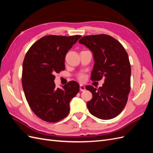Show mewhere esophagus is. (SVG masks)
Wrapping results in <instances>:
<instances>
[{
	"label": "esophagus",
	"mask_w": 153,
	"mask_h": 153,
	"mask_svg": "<svg viewBox=\"0 0 153 153\" xmlns=\"http://www.w3.org/2000/svg\"><path fill=\"white\" fill-rule=\"evenodd\" d=\"M85 85H82V84H81L80 85V86H79V90H80V91H85Z\"/></svg>",
	"instance_id": "esophagus-1"
}]
</instances>
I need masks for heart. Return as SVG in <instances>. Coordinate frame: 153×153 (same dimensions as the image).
Here are the masks:
<instances>
[{"mask_svg":"<svg viewBox=\"0 0 153 153\" xmlns=\"http://www.w3.org/2000/svg\"><path fill=\"white\" fill-rule=\"evenodd\" d=\"M79 79L80 80H83V79H84V77H83V76L81 75V76L79 77Z\"/></svg>","mask_w":153,"mask_h":153,"instance_id":"b5f03b06","label":"heart"}]
</instances>
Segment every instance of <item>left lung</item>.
<instances>
[{"mask_svg": "<svg viewBox=\"0 0 153 153\" xmlns=\"http://www.w3.org/2000/svg\"><path fill=\"white\" fill-rule=\"evenodd\" d=\"M91 50L95 63L91 80L105 83L98 89L86 87L92 94L87 102L91 114L101 120H110L119 115L128 100L131 90V68L128 54L121 43L105 34L84 36L79 41Z\"/></svg>", "mask_w": 153, "mask_h": 153, "instance_id": "1", "label": "left lung"}]
</instances>
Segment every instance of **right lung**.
Here are the masks:
<instances>
[{"instance_id":"right-lung-1","label":"right lung","mask_w":153,"mask_h":153,"mask_svg":"<svg viewBox=\"0 0 153 153\" xmlns=\"http://www.w3.org/2000/svg\"><path fill=\"white\" fill-rule=\"evenodd\" d=\"M81 36H46L30 47L22 64V85L26 99L33 113L47 122L65 118L70 101L79 91L72 81L62 89L56 87L54 74L65 70L66 54Z\"/></svg>"}]
</instances>
